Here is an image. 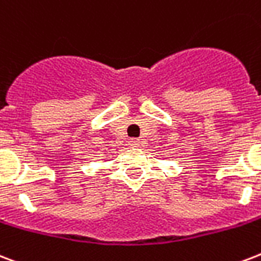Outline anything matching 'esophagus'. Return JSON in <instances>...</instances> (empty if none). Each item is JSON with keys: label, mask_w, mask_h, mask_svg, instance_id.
I'll list each match as a JSON object with an SVG mask.
<instances>
[{"label": "esophagus", "mask_w": 261, "mask_h": 261, "mask_svg": "<svg viewBox=\"0 0 261 261\" xmlns=\"http://www.w3.org/2000/svg\"><path fill=\"white\" fill-rule=\"evenodd\" d=\"M128 145H130L131 148H138V146H139V139H137V138L130 139V141H128Z\"/></svg>", "instance_id": "obj_1"}]
</instances>
